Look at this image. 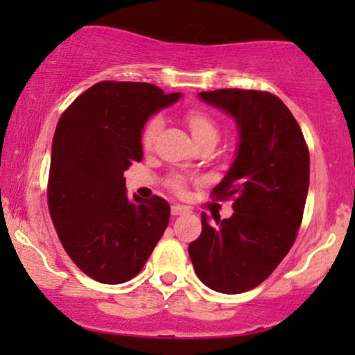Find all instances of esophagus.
<instances>
[{
	"mask_svg": "<svg viewBox=\"0 0 355 355\" xmlns=\"http://www.w3.org/2000/svg\"><path fill=\"white\" fill-rule=\"evenodd\" d=\"M187 207L185 206H182V204H173V206H171V214H173V216H178V214H184V213H187Z\"/></svg>",
	"mask_w": 355,
	"mask_h": 355,
	"instance_id": "esophagus-1",
	"label": "esophagus"
}]
</instances>
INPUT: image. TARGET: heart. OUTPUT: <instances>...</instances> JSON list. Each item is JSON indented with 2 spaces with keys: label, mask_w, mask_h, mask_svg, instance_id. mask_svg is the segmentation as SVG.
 <instances>
[{
  "label": "heart",
  "mask_w": 355,
  "mask_h": 355,
  "mask_svg": "<svg viewBox=\"0 0 355 355\" xmlns=\"http://www.w3.org/2000/svg\"><path fill=\"white\" fill-rule=\"evenodd\" d=\"M185 121H187L189 128H191L192 135H194L196 142L200 141L204 137H209V135H216L218 137V127L209 116H207L204 111L199 110H191L187 111L185 114ZM161 127H163V118L161 116H153L146 121L144 128H142V134H141V142L144 146V149H151L155 146V141L159 134ZM173 187L180 191L182 189V182L177 180L173 182Z\"/></svg>",
  "instance_id": "1"
}]
</instances>
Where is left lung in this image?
Masks as SVG:
<instances>
[{"label":"left lung","instance_id":"left-lung-1","mask_svg":"<svg viewBox=\"0 0 355 355\" xmlns=\"http://www.w3.org/2000/svg\"><path fill=\"white\" fill-rule=\"evenodd\" d=\"M199 99L237 123L235 159L213 189L214 198L234 199L235 213L213 216L214 223L202 213L189 256L206 287L242 293L263 284L293 245L309 189V151L293 114L270 92L220 89Z\"/></svg>","mask_w":355,"mask_h":355}]
</instances>
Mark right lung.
<instances>
[{"instance_id": "right-lung-1", "label": "right lung", "mask_w": 355, "mask_h": 355, "mask_svg": "<svg viewBox=\"0 0 355 355\" xmlns=\"http://www.w3.org/2000/svg\"><path fill=\"white\" fill-rule=\"evenodd\" d=\"M180 96L146 82H98L56 125L49 213L68 256L99 284L134 278L166 230L170 204L157 196L128 199L123 171L142 159L149 116Z\"/></svg>"}]
</instances>
